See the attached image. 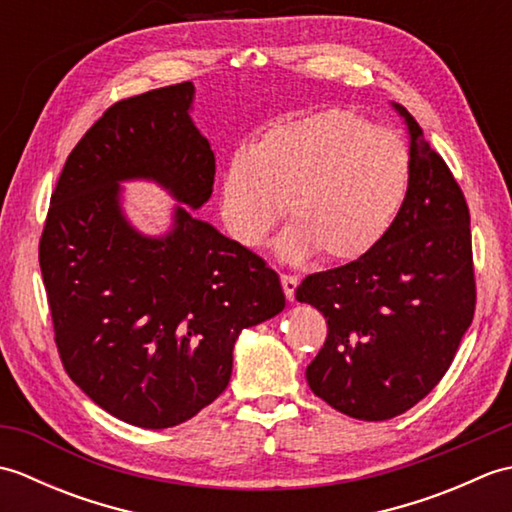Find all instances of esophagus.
Masks as SVG:
<instances>
[{
	"label": "esophagus",
	"mask_w": 512,
	"mask_h": 512,
	"mask_svg": "<svg viewBox=\"0 0 512 512\" xmlns=\"http://www.w3.org/2000/svg\"><path fill=\"white\" fill-rule=\"evenodd\" d=\"M281 286H284L286 299L295 301V290L299 286V277L297 275H281Z\"/></svg>",
	"instance_id": "34e87169"
}]
</instances>
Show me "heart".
Wrapping results in <instances>:
<instances>
[{"label":"heart","instance_id":"1","mask_svg":"<svg viewBox=\"0 0 512 512\" xmlns=\"http://www.w3.org/2000/svg\"><path fill=\"white\" fill-rule=\"evenodd\" d=\"M411 178L400 134L347 110L270 127L237 147L222 173L220 211L237 244L259 248L288 211L279 253L301 262L321 253L347 262L372 248L394 222Z\"/></svg>","mask_w":512,"mask_h":512}]
</instances>
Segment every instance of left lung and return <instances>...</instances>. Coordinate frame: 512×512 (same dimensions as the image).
I'll list each match as a JSON object with an SVG mask.
<instances>
[{
    "instance_id": "left-lung-1",
    "label": "left lung",
    "mask_w": 512,
    "mask_h": 512,
    "mask_svg": "<svg viewBox=\"0 0 512 512\" xmlns=\"http://www.w3.org/2000/svg\"><path fill=\"white\" fill-rule=\"evenodd\" d=\"M411 178L383 237L354 262L308 275L295 297L328 321L306 369L314 396L345 416L389 420L451 367L475 314L471 215L447 162L405 107Z\"/></svg>"
}]
</instances>
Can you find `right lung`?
Instances as JSON below:
<instances>
[{
    "instance_id": "obj_1",
    "label": "right lung",
    "mask_w": 512,
    "mask_h": 512,
    "mask_svg": "<svg viewBox=\"0 0 512 512\" xmlns=\"http://www.w3.org/2000/svg\"><path fill=\"white\" fill-rule=\"evenodd\" d=\"M191 101L184 81L107 107L65 160L39 239L63 369L143 429L211 405L231 380L237 334L286 306L262 257L182 206L158 239L123 217V180H156L191 209L211 198L215 156Z\"/></svg>"
}]
</instances>
